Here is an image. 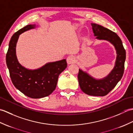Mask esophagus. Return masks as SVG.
Returning <instances> with one entry per match:
<instances>
[{
	"instance_id": "1",
	"label": "esophagus",
	"mask_w": 133,
	"mask_h": 133,
	"mask_svg": "<svg viewBox=\"0 0 133 133\" xmlns=\"http://www.w3.org/2000/svg\"><path fill=\"white\" fill-rule=\"evenodd\" d=\"M75 61V59L73 56H69L67 58V62L69 64L74 63Z\"/></svg>"
}]
</instances>
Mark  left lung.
<instances>
[{
  "mask_svg": "<svg viewBox=\"0 0 133 133\" xmlns=\"http://www.w3.org/2000/svg\"><path fill=\"white\" fill-rule=\"evenodd\" d=\"M91 26L96 38L108 41L114 46L117 54L115 65L109 75L102 79H95L81 69L79 70L78 78L81 89L83 92L89 95L103 97L111 91L122 77L126 51L122 41L116 33L97 24L91 23Z\"/></svg>",
  "mask_w": 133,
  "mask_h": 133,
  "instance_id": "8db88e82",
  "label": "left lung"
}]
</instances>
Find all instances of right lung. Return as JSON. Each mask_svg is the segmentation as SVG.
I'll return each mask as SVG.
<instances>
[{
	"label": "right lung",
	"instance_id": "obj_1",
	"mask_svg": "<svg viewBox=\"0 0 133 133\" xmlns=\"http://www.w3.org/2000/svg\"><path fill=\"white\" fill-rule=\"evenodd\" d=\"M35 27V24L27 25L12 35L6 54V63L14 86L27 97L38 99L47 97L54 91L59 75L66 68L67 64L66 59H63L31 70L19 63L16 56V45L19 36Z\"/></svg>",
	"mask_w": 133,
	"mask_h": 133
}]
</instances>
